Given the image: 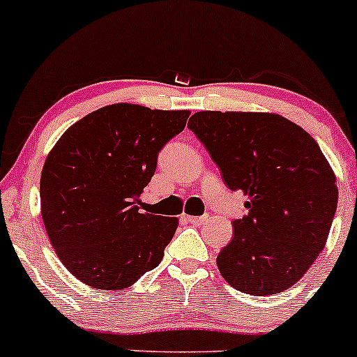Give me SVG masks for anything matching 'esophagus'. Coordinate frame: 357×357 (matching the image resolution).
<instances>
[{
  "instance_id": "esophagus-1",
  "label": "esophagus",
  "mask_w": 357,
  "mask_h": 357,
  "mask_svg": "<svg viewBox=\"0 0 357 357\" xmlns=\"http://www.w3.org/2000/svg\"><path fill=\"white\" fill-rule=\"evenodd\" d=\"M185 219L195 226H200V224L209 221V215H185Z\"/></svg>"
}]
</instances>
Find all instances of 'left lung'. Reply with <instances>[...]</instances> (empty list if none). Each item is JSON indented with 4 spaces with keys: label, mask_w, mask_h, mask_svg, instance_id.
I'll list each match as a JSON object with an SVG mask.
<instances>
[{
    "label": "left lung",
    "mask_w": 357,
    "mask_h": 357,
    "mask_svg": "<svg viewBox=\"0 0 357 357\" xmlns=\"http://www.w3.org/2000/svg\"><path fill=\"white\" fill-rule=\"evenodd\" d=\"M231 190L248 195L232 241L218 256L227 283L273 295L298 282L324 250L335 209V175L314 138L271 113L200 111L189 119Z\"/></svg>",
    "instance_id": "1"
}]
</instances>
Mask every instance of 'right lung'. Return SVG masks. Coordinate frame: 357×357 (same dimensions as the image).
Instances as JSON below:
<instances>
[{
	"label": "right lung",
	"instance_id": "add662e5",
	"mask_svg": "<svg viewBox=\"0 0 357 357\" xmlns=\"http://www.w3.org/2000/svg\"><path fill=\"white\" fill-rule=\"evenodd\" d=\"M189 114L111 104L52 148L40 178L42 219L59 259L86 285L121 290L160 265L178 221L139 211V194Z\"/></svg>",
	"mask_w": 357,
	"mask_h": 357
}]
</instances>
